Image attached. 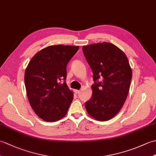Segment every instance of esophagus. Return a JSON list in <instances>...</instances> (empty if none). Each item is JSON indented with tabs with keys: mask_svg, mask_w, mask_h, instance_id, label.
I'll list each match as a JSON object with an SVG mask.
<instances>
[{
	"mask_svg": "<svg viewBox=\"0 0 156 156\" xmlns=\"http://www.w3.org/2000/svg\"><path fill=\"white\" fill-rule=\"evenodd\" d=\"M74 92L76 94H79L80 92V90H74Z\"/></svg>",
	"mask_w": 156,
	"mask_h": 156,
	"instance_id": "esophagus-1",
	"label": "esophagus"
}]
</instances>
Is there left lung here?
Wrapping results in <instances>:
<instances>
[{
	"label": "left lung",
	"instance_id": "obj_1",
	"mask_svg": "<svg viewBox=\"0 0 156 156\" xmlns=\"http://www.w3.org/2000/svg\"><path fill=\"white\" fill-rule=\"evenodd\" d=\"M84 55L93 72L92 95L85 103L88 115L97 121L117 115L127 99L132 78L127 57L108 42L84 45Z\"/></svg>",
	"mask_w": 156,
	"mask_h": 156
}]
</instances>
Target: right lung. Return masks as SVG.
I'll return each instance as SVG.
<instances>
[{"instance_id": "right-lung-1", "label": "right lung", "mask_w": 156, "mask_h": 156, "mask_svg": "<svg viewBox=\"0 0 156 156\" xmlns=\"http://www.w3.org/2000/svg\"><path fill=\"white\" fill-rule=\"evenodd\" d=\"M79 46L50 45L38 51L25 72L28 100L39 117L47 122L60 120L66 115L74 94L65 82L66 66Z\"/></svg>"}]
</instances>
